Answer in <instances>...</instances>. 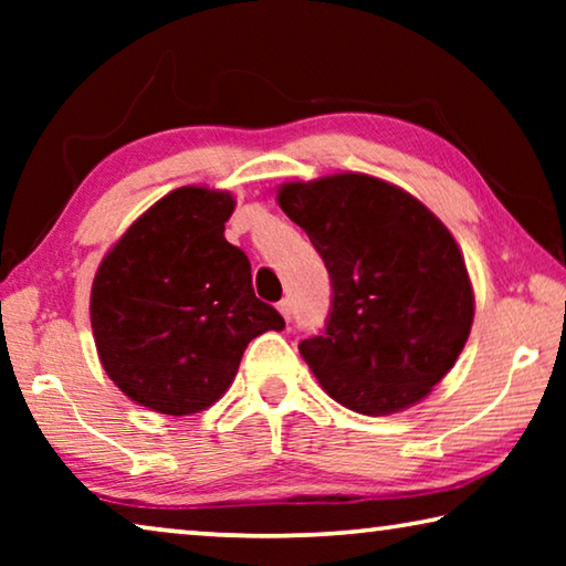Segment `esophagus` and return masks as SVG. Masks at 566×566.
I'll return each instance as SVG.
<instances>
[{"instance_id": "34e87169", "label": "esophagus", "mask_w": 566, "mask_h": 566, "mask_svg": "<svg viewBox=\"0 0 566 566\" xmlns=\"http://www.w3.org/2000/svg\"><path fill=\"white\" fill-rule=\"evenodd\" d=\"M276 310H280L282 317H284L286 322H290V319H292V300H290V296H284V300H282L280 304H276Z\"/></svg>"}]
</instances>
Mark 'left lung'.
Listing matches in <instances>:
<instances>
[{"label":"left lung","mask_w":566,"mask_h":566,"mask_svg":"<svg viewBox=\"0 0 566 566\" xmlns=\"http://www.w3.org/2000/svg\"><path fill=\"white\" fill-rule=\"evenodd\" d=\"M276 199L332 282L324 329L300 342L314 377L359 415L417 405L472 329V282L454 237L405 189L352 171L290 181Z\"/></svg>","instance_id":"1"}]
</instances>
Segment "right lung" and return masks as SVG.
Returning <instances> with one entry per match:
<instances>
[{
  "label": "right lung",
  "instance_id": "1",
  "mask_svg": "<svg viewBox=\"0 0 566 566\" xmlns=\"http://www.w3.org/2000/svg\"><path fill=\"white\" fill-rule=\"evenodd\" d=\"M229 191L181 187L147 209L104 256L92 284L102 367L159 415H195L224 395L247 344L284 329L256 300L252 264L224 239Z\"/></svg>",
  "mask_w": 566,
  "mask_h": 566
}]
</instances>
